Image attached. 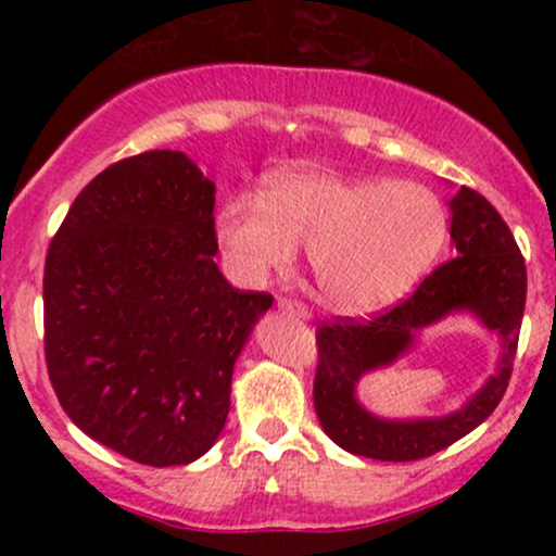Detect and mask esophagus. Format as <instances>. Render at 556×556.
Here are the masks:
<instances>
[{"label":"esophagus","instance_id":"1","mask_svg":"<svg viewBox=\"0 0 556 556\" xmlns=\"http://www.w3.org/2000/svg\"><path fill=\"white\" fill-rule=\"evenodd\" d=\"M277 308L282 311V314H290V316L303 318V321H308V318H311L308 308H305L303 303H298V300H287V298H282V300H279V303H277Z\"/></svg>","mask_w":556,"mask_h":556}]
</instances>
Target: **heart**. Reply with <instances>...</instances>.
<instances>
[{
	"instance_id": "b5f03b06",
	"label": "heart",
	"mask_w": 556,
	"mask_h": 556,
	"mask_svg": "<svg viewBox=\"0 0 556 556\" xmlns=\"http://www.w3.org/2000/svg\"><path fill=\"white\" fill-rule=\"evenodd\" d=\"M214 235L240 285H264L308 245L311 277L331 308L374 314L429 271L444 245L446 212L418 182L305 167L274 172L261 195L227 198Z\"/></svg>"
}]
</instances>
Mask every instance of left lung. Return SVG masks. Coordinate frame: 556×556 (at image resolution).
Segmentation results:
<instances>
[{
    "instance_id": "left-lung-1",
    "label": "left lung",
    "mask_w": 556,
    "mask_h": 556,
    "mask_svg": "<svg viewBox=\"0 0 556 556\" xmlns=\"http://www.w3.org/2000/svg\"><path fill=\"white\" fill-rule=\"evenodd\" d=\"M450 214L452 261L431 271L405 303L371 321L337 318L316 331V416L350 455L387 463L429 457L481 426L507 389L526 308V261L481 193L460 188ZM455 313L473 315L501 337V361L484 387L446 417L381 419L368 412L357 400L362 376L393 365L415 346L420 330Z\"/></svg>"
}]
</instances>
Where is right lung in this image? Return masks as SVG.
<instances>
[{
  "mask_svg": "<svg viewBox=\"0 0 556 556\" xmlns=\"http://www.w3.org/2000/svg\"><path fill=\"white\" fill-rule=\"evenodd\" d=\"M214 182L182 151L96 175L43 266V344L60 405L83 433L140 465H188L227 424L235 361L266 292L216 266Z\"/></svg>",
  "mask_w": 556,
  "mask_h": 556,
  "instance_id": "add662e5",
  "label": "right lung"
}]
</instances>
